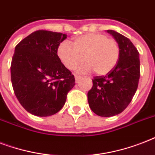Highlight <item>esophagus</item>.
<instances>
[{
	"instance_id": "esophagus-1",
	"label": "esophagus",
	"mask_w": 155,
	"mask_h": 155,
	"mask_svg": "<svg viewBox=\"0 0 155 155\" xmlns=\"http://www.w3.org/2000/svg\"><path fill=\"white\" fill-rule=\"evenodd\" d=\"M75 82L78 83L80 80V79H81V76H80V75H75Z\"/></svg>"
}]
</instances>
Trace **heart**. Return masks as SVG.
<instances>
[{
  "mask_svg": "<svg viewBox=\"0 0 155 155\" xmlns=\"http://www.w3.org/2000/svg\"><path fill=\"white\" fill-rule=\"evenodd\" d=\"M56 53L63 65L69 70L75 68L84 58L86 63L77 68L78 72L86 74L94 71L97 75H103L117 65L120 47L115 39L97 33L77 37L73 46L63 41L58 44Z\"/></svg>",
  "mask_w": 155,
  "mask_h": 155,
  "instance_id": "obj_1",
  "label": "heart"
}]
</instances>
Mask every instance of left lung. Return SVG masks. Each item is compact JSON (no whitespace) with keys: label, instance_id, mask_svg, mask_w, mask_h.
Wrapping results in <instances>:
<instances>
[{"label":"left lung","instance_id":"8db88e82","mask_svg":"<svg viewBox=\"0 0 155 155\" xmlns=\"http://www.w3.org/2000/svg\"><path fill=\"white\" fill-rule=\"evenodd\" d=\"M120 47L115 68L105 75L95 76L87 92L88 104L101 117H113L125 110L131 102L140 78L139 53L128 38L114 30H107Z\"/></svg>","mask_w":155,"mask_h":155}]
</instances>
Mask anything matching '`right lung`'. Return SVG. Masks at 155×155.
I'll list each match as a JSON object with an SVG mask.
<instances>
[{"instance_id":"obj_1","label":"right lung","mask_w":155,"mask_h":155,"mask_svg":"<svg viewBox=\"0 0 155 155\" xmlns=\"http://www.w3.org/2000/svg\"><path fill=\"white\" fill-rule=\"evenodd\" d=\"M66 38L62 33L37 30L16 46L10 67L12 85L18 101L33 115L58 113L75 86L74 75L56 53Z\"/></svg>"}]
</instances>
